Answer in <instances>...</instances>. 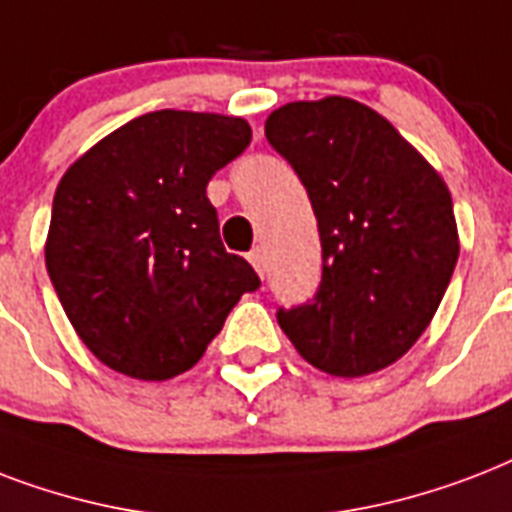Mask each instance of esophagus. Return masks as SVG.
Returning <instances> with one entry per match:
<instances>
[{
  "instance_id": "obj_1",
  "label": "esophagus",
  "mask_w": 512,
  "mask_h": 512,
  "mask_svg": "<svg viewBox=\"0 0 512 512\" xmlns=\"http://www.w3.org/2000/svg\"><path fill=\"white\" fill-rule=\"evenodd\" d=\"M248 259H251V264L256 267V272H259V275H264V269H267V256H264V248H253V251L248 253Z\"/></svg>"
}]
</instances>
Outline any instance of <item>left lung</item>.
<instances>
[{"label":"left lung","instance_id":"8db88e82","mask_svg":"<svg viewBox=\"0 0 512 512\" xmlns=\"http://www.w3.org/2000/svg\"><path fill=\"white\" fill-rule=\"evenodd\" d=\"M267 141L307 189L323 277L277 323L307 363L366 376L403 358L430 326L459 256L443 178L374 109L350 98L269 114Z\"/></svg>","mask_w":512,"mask_h":512}]
</instances>
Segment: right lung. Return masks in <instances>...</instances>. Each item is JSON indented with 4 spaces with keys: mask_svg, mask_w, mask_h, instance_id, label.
Returning <instances> with one entry per match:
<instances>
[{
    "mask_svg": "<svg viewBox=\"0 0 512 512\" xmlns=\"http://www.w3.org/2000/svg\"><path fill=\"white\" fill-rule=\"evenodd\" d=\"M251 125L200 112L141 114L82 154L55 189L45 245L66 318L104 366L162 382L202 358L261 285L227 253L205 186L245 152Z\"/></svg>",
    "mask_w": 512,
    "mask_h": 512,
    "instance_id": "right-lung-1",
    "label": "right lung"
}]
</instances>
